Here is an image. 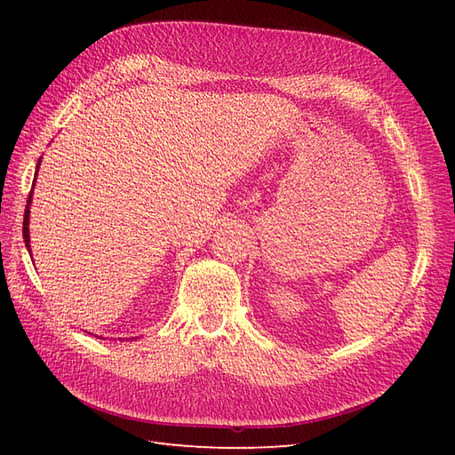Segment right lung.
I'll return each mask as SVG.
<instances>
[{"mask_svg": "<svg viewBox=\"0 0 455 455\" xmlns=\"http://www.w3.org/2000/svg\"><path fill=\"white\" fill-rule=\"evenodd\" d=\"M39 164H41V157L37 161V167H36V176H37V171H39ZM34 186H36V178H34ZM34 186H32V191L28 196V203H26V211H24V224H22V235H24V244L26 249L30 251V204H32V196H34ZM32 252V251H30ZM104 339V338H102ZM125 339V338H123ZM131 339H136V338H131ZM121 341V339H119ZM129 341V338H127Z\"/></svg>", "mask_w": 455, "mask_h": 455, "instance_id": "1", "label": "right lung"}]
</instances>
